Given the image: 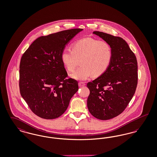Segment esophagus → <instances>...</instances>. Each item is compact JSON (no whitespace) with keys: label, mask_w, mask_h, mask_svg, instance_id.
<instances>
[{"label":"esophagus","mask_w":157,"mask_h":157,"mask_svg":"<svg viewBox=\"0 0 157 157\" xmlns=\"http://www.w3.org/2000/svg\"><path fill=\"white\" fill-rule=\"evenodd\" d=\"M78 85H79V86L82 87V86H84L85 85V83L84 82H79V83H78Z\"/></svg>","instance_id":"1"}]
</instances>
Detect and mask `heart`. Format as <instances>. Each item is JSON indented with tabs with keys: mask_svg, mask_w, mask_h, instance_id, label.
I'll return each mask as SVG.
<instances>
[{
	"mask_svg": "<svg viewBox=\"0 0 157 157\" xmlns=\"http://www.w3.org/2000/svg\"><path fill=\"white\" fill-rule=\"evenodd\" d=\"M112 59L110 45L104 40L85 37L74 43L72 50L65 49L61 53V60L67 71L72 72L80 60L81 67L70 76L78 81H85L91 75L98 77L105 74Z\"/></svg>",
	"mask_w": 157,
	"mask_h": 157,
	"instance_id": "heart-1",
	"label": "heart"
}]
</instances>
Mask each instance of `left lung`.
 <instances>
[{"mask_svg":"<svg viewBox=\"0 0 157 157\" xmlns=\"http://www.w3.org/2000/svg\"><path fill=\"white\" fill-rule=\"evenodd\" d=\"M93 33L111 46L112 59L105 74L87 83L90 90L87 106L96 118L110 120L125 110L134 95L138 83L137 60L122 38L99 31Z\"/></svg>","mask_w":157,"mask_h":157,"instance_id":"obj_1","label":"left lung"}]
</instances>
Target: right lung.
Listing matches in <instances>:
<instances>
[{"label":"right lung","instance_id":"add662e5","mask_svg":"<svg viewBox=\"0 0 157 157\" xmlns=\"http://www.w3.org/2000/svg\"><path fill=\"white\" fill-rule=\"evenodd\" d=\"M83 30H63L36 39L23 54L20 63L21 95L38 117H59L78 90V83L69 78L61 53L69 41Z\"/></svg>","mask_w":157,"mask_h":157}]
</instances>
